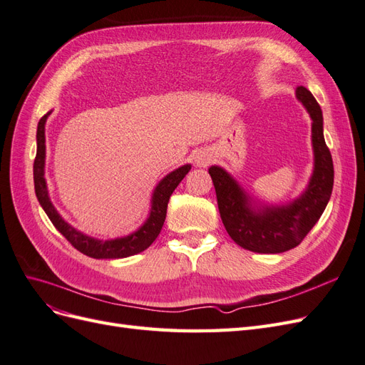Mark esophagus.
<instances>
[{
  "instance_id": "esophagus-1",
  "label": "esophagus",
  "mask_w": 365,
  "mask_h": 365,
  "mask_svg": "<svg viewBox=\"0 0 365 365\" xmlns=\"http://www.w3.org/2000/svg\"><path fill=\"white\" fill-rule=\"evenodd\" d=\"M212 161V155H210L208 152H205V150H200V152H196V155H195V163H196V165H200V168H205V165Z\"/></svg>"
}]
</instances>
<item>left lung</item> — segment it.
I'll return each mask as SVG.
<instances>
[{"label": "left lung", "instance_id": "1", "mask_svg": "<svg viewBox=\"0 0 365 365\" xmlns=\"http://www.w3.org/2000/svg\"><path fill=\"white\" fill-rule=\"evenodd\" d=\"M295 96L312 118L314 170L300 196L282 205L260 204L225 169L219 165L208 169L227 233L239 247L252 252L277 254L300 245L332 195L334 163L324 141L322 108L304 86H297Z\"/></svg>", "mask_w": 365, "mask_h": 365}]
</instances>
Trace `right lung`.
<instances>
[{
    "label": "right lung",
    "instance_id": "1",
    "mask_svg": "<svg viewBox=\"0 0 365 365\" xmlns=\"http://www.w3.org/2000/svg\"><path fill=\"white\" fill-rule=\"evenodd\" d=\"M47 113L43 115L36 130V158L35 164H33V180H35V192L36 197L43 208V212L47 213L53 225L56 227L59 233L67 239L70 244L77 250L83 252L85 256L93 259H123L134 256L141 251L149 248L153 240H155L160 235V231L164 225L165 213H168V204L170 200V195L178 187V184L182 181L184 176L189 173L192 169L190 164H184L181 168L175 169L169 175H165L164 178L157 184L155 190L152 193L150 200V212L148 219L145 220L137 231L130 233L123 237L109 239V240H101L91 236L83 235L82 231L76 230L71 227L67 220H63L62 216L58 213V210L54 208L53 202L50 201L47 181H46V121L48 115Z\"/></svg>",
    "mask_w": 365,
    "mask_h": 365
}]
</instances>
